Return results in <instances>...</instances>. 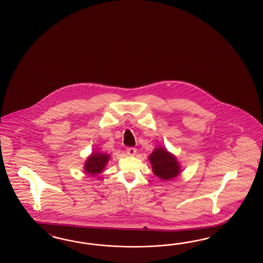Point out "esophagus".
I'll use <instances>...</instances> for the list:
<instances>
[{"instance_id":"esophagus-1","label":"esophagus","mask_w":263,"mask_h":263,"mask_svg":"<svg viewBox=\"0 0 263 263\" xmlns=\"http://www.w3.org/2000/svg\"><path fill=\"white\" fill-rule=\"evenodd\" d=\"M126 152H127L128 155L133 156V155H135V153L137 152V148H135V147H128Z\"/></svg>"}]
</instances>
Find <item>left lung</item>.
Masks as SVG:
<instances>
[{
  "label": "left lung",
  "mask_w": 263,
  "mask_h": 263,
  "mask_svg": "<svg viewBox=\"0 0 263 263\" xmlns=\"http://www.w3.org/2000/svg\"><path fill=\"white\" fill-rule=\"evenodd\" d=\"M148 159L152 163L153 174L163 180L175 178L180 173V166L175 155L162 146L156 147Z\"/></svg>",
  "instance_id": "1"
}]
</instances>
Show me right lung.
I'll return each mask as SVG.
<instances>
[{"mask_svg":"<svg viewBox=\"0 0 263 263\" xmlns=\"http://www.w3.org/2000/svg\"><path fill=\"white\" fill-rule=\"evenodd\" d=\"M110 160V155L102 152H93L88 157L85 164L86 173L90 175H96L102 173L108 161Z\"/></svg>","mask_w":263,"mask_h":263,"instance_id":"right-lung-1","label":"right lung"}]
</instances>
